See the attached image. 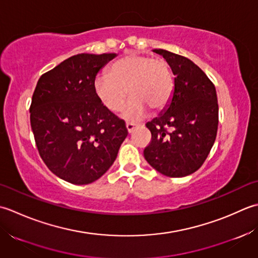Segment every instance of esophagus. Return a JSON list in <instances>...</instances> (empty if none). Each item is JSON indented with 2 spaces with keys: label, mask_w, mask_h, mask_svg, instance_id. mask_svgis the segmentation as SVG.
I'll list each match as a JSON object with an SVG mask.
<instances>
[{
  "label": "esophagus",
  "mask_w": 258,
  "mask_h": 258,
  "mask_svg": "<svg viewBox=\"0 0 258 258\" xmlns=\"http://www.w3.org/2000/svg\"><path fill=\"white\" fill-rule=\"evenodd\" d=\"M125 127H127V130H128V133L129 134H131L134 131V129L137 127V124H135V123H130V122H127L125 123Z\"/></svg>",
  "instance_id": "esophagus-1"
}]
</instances>
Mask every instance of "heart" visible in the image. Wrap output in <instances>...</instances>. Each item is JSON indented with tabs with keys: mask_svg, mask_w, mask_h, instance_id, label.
Segmentation results:
<instances>
[{
	"mask_svg": "<svg viewBox=\"0 0 258 258\" xmlns=\"http://www.w3.org/2000/svg\"><path fill=\"white\" fill-rule=\"evenodd\" d=\"M96 96L111 112H119L128 93L131 100L123 110V117L136 121L148 112L160 111L169 103L173 92V77L168 62L140 54H125L110 67L109 73L94 79Z\"/></svg>",
	"mask_w": 258,
	"mask_h": 258,
	"instance_id": "1",
	"label": "heart"
}]
</instances>
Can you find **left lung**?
<instances>
[{"instance_id":"1","label":"left lung","mask_w":258,"mask_h":258,"mask_svg":"<svg viewBox=\"0 0 258 258\" xmlns=\"http://www.w3.org/2000/svg\"><path fill=\"white\" fill-rule=\"evenodd\" d=\"M154 52L164 56L170 66L175 88L164 111L146 123L151 141L144 156L162 175L185 177L202 167L216 139V89L191 60L162 49Z\"/></svg>"}]
</instances>
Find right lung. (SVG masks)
Instances as JSON below:
<instances>
[{"label": "right lung", "mask_w": 258, "mask_h": 258, "mask_svg": "<svg viewBox=\"0 0 258 258\" xmlns=\"http://www.w3.org/2000/svg\"><path fill=\"white\" fill-rule=\"evenodd\" d=\"M115 53L73 55L36 83L30 120L39 154L61 179L88 185L112 166L128 135L123 120L99 101L93 82Z\"/></svg>", "instance_id": "right-lung-1"}]
</instances>
